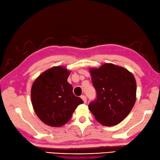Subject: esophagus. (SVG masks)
Segmentation results:
<instances>
[{
  "label": "esophagus",
  "mask_w": 160,
  "mask_h": 160,
  "mask_svg": "<svg viewBox=\"0 0 160 160\" xmlns=\"http://www.w3.org/2000/svg\"><path fill=\"white\" fill-rule=\"evenodd\" d=\"M81 98L82 99V101H84V103H86V102H87V98H86V97H85V95H81Z\"/></svg>",
  "instance_id": "obj_1"
}]
</instances>
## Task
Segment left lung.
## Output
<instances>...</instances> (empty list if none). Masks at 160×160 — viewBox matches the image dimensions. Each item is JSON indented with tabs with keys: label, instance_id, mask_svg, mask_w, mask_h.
Listing matches in <instances>:
<instances>
[{
	"label": "left lung",
	"instance_id": "1",
	"mask_svg": "<svg viewBox=\"0 0 160 160\" xmlns=\"http://www.w3.org/2000/svg\"><path fill=\"white\" fill-rule=\"evenodd\" d=\"M90 72L97 96L88 108L101 124H118L134 106L137 94L134 77L122 67L108 63L99 68H91Z\"/></svg>",
	"mask_w": 160,
	"mask_h": 160
}]
</instances>
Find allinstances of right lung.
I'll list each match as a JSON object with an SVG mask.
<instances>
[{
    "mask_svg": "<svg viewBox=\"0 0 160 160\" xmlns=\"http://www.w3.org/2000/svg\"><path fill=\"white\" fill-rule=\"evenodd\" d=\"M70 72L62 67H54L42 73L31 90L32 106L45 124L54 127L65 125L83 101L72 92L68 82Z\"/></svg>",
    "mask_w": 160,
    "mask_h": 160,
    "instance_id": "add662e5",
    "label": "right lung"
}]
</instances>
